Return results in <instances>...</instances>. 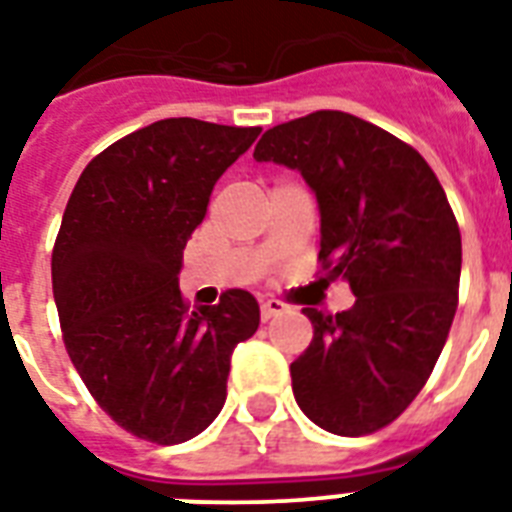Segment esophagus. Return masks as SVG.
<instances>
[{
	"label": "esophagus",
	"instance_id": "obj_1",
	"mask_svg": "<svg viewBox=\"0 0 512 512\" xmlns=\"http://www.w3.org/2000/svg\"><path fill=\"white\" fill-rule=\"evenodd\" d=\"M288 310V304L280 299H264L261 301V320H272L275 315H280V312Z\"/></svg>",
	"mask_w": 512,
	"mask_h": 512
}]
</instances>
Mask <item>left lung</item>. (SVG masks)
I'll list each match as a JSON object with an SVG mask.
<instances>
[{"instance_id":"left-lung-1","label":"left lung","mask_w":512,"mask_h":512,"mask_svg":"<svg viewBox=\"0 0 512 512\" xmlns=\"http://www.w3.org/2000/svg\"><path fill=\"white\" fill-rule=\"evenodd\" d=\"M259 162L301 170L320 205V272L350 310H304L312 342L291 363L296 403L334 435H371L417 398L459 304L462 235L422 154L347 112L269 128Z\"/></svg>"}]
</instances>
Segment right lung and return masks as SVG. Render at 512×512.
Masks as SVG:
<instances>
[{"mask_svg":"<svg viewBox=\"0 0 512 512\" xmlns=\"http://www.w3.org/2000/svg\"><path fill=\"white\" fill-rule=\"evenodd\" d=\"M261 128L173 117L95 154L53 245L63 344L95 403L130 435L184 443L219 417L229 358L259 328V304L232 288L189 310L181 256L213 184Z\"/></svg>","mask_w":512,"mask_h":512,"instance_id":"obj_1","label":"right lung"}]
</instances>
